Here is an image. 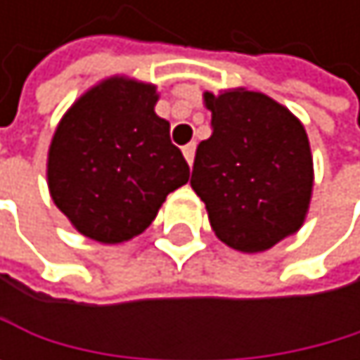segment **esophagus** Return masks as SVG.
I'll return each mask as SVG.
<instances>
[{"instance_id": "1", "label": "esophagus", "mask_w": 360, "mask_h": 360, "mask_svg": "<svg viewBox=\"0 0 360 360\" xmlns=\"http://www.w3.org/2000/svg\"><path fill=\"white\" fill-rule=\"evenodd\" d=\"M194 153H196V142H190V144L184 146V155H186V160H188L190 166L194 164Z\"/></svg>"}]
</instances>
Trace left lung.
<instances>
[{
    "label": "left lung",
    "instance_id": "1",
    "mask_svg": "<svg viewBox=\"0 0 360 360\" xmlns=\"http://www.w3.org/2000/svg\"><path fill=\"white\" fill-rule=\"evenodd\" d=\"M212 136L196 148L190 184L218 238L242 252L272 248L300 229L313 160L300 120L270 96L205 92Z\"/></svg>",
    "mask_w": 360,
    "mask_h": 360
}]
</instances>
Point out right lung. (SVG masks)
I'll return each mask as SVG.
<instances>
[{
	"label": "right lung",
	"instance_id": "right-lung-1",
	"mask_svg": "<svg viewBox=\"0 0 360 360\" xmlns=\"http://www.w3.org/2000/svg\"><path fill=\"white\" fill-rule=\"evenodd\" d=\"M155 86L114 77L66 112L49 148V190L86 238L118 244L155 220L190 166L155 114Z\"/></svg>",
	"mask_w": 360,
	"mask_h": 360
}]
</instances>
